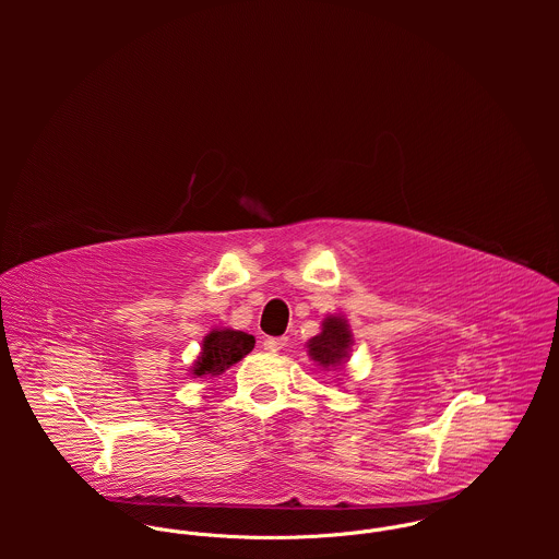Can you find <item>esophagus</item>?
Here are the masks:
<instances>
[{"mask_svg":"<svg viewBox=\"0 0 559 559\" xmlns=\"http://www.w3.org/2000/svg\"><path fill=\"white\" fill-rule=\"evenodd\" d=\"M286 344H288V337H266V340L262 342L264 350H269V353H280Z\"/></svg>","mask_w":559,"mask_h":559,"instance_id":"esophagus-1","label":"esophagus"}]
</instances>
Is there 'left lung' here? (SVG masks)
Listing matches in <instances>:
<instances>
[{"label": "left lung", "mask_w": 559, "mask_h": 559, "mask_svg": "<svg viewBox=\"0 0 559 559\" xmlns=\"http://www.w3.org/2000/svg\"><path fill=\"white\" fill-rule=\"evenodd\" d=\"M350 344L353 333L348 322L342 317H326L322 320V331L308 342V353L322 368H333L348 359Z\"/></svg>", "instance_id": "1"}]
</instances>
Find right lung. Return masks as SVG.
Listing matches in <instances>:
<instances>
[{"label":"right lung","instance_id":"1","mask_svg":"<svg viewBox=\"0 0 559 559\" xmlns=\"http://www.w3.org/2000/svg\"><path fill=\"white\" fill-rule=\"evenodd\" d=\"M255 340L253 335L235 329H213L204 342L198 361L191 368L193 377H217L230 366L251 353Z\"/></svg>","mask_w":559,"mask_h":559}]
</instances>
